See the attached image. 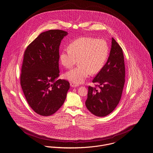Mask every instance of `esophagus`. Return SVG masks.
I'll list each match as a JSON object with an SVG mask.
<instances>
[{"mask_svg": "<svg viewBox=\"0 0 153 153\" xmlns=\"http://www.w3.org/2000/svg\"><path fill=\"white\" fill-rule=\"evenodd\" d=\"M70 86H72V87H77L79 86L78 84H76V83H74V82H70Z\"/></svg>", "mask_w": 153, "mask_h": 153, "instance_id": "obj_1", "label": "esophagus"}]
</instances>
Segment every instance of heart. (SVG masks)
Returning <instances> with one entry per match:
<instances>
[{
  "label": "heart",
  "instance_id": "1",
  "mask_svg": "<svg viewBox=\"0 0 153 153\" xmlns=\"http://www.w3.org/2000/svg\"><path fill=\"white\" fill-rule=\"evenodd\" d=\"M109 53L107 42L103 39L83 37L70 42L61 52L59 58L67 68L79 65L65 74V78L75 83H80L91 74L98 73L105 65Z\"/></svg>",
  "mask_w": 153,
  "mask_h": 153
}]
</instances>
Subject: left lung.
Returning <instances> with one entry per match:
<instances>
[{
	"mask_svg": "<svg viewBox=\"0 0 153 153\" xmlns=\"http://www.w3.org/2000/svg\"><path fill=\"white\" fill-rule=\"evenodd\" d=\"M96 87L89 86L85 105L97 116L104 117L114 111L122 97L125 82V66L123 50L111 39L109 56L92 81Z\"/></svg>",
	"mask_w": 153,
	"mask_h": 153,
	"instance_id": "1",
	"label": "left lung"
}]
</instances>
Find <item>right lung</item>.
<instances>
[{
	"mask_svg": "<svg viewBox=\"0 0 153 153\" xmlns=\"http://www.w3.org/2000/svg\"><path fill=\"white\" fill-rule=\"evenodd\" d=\"M67 31L50 30L42 33L26 49L20 85L31 109L43 116L56 113L63 105L70 83L59 75V48Z\"/></svg>",
	"mask_w": 153,
	"mask_h": 153,
	"instance_id": "right-lung-1",
	"label": "right lung"
}]
</instances>
